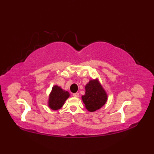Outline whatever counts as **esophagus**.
Segmentation results:
<instances>
[{
    "mask_svg": "<svg viewBox=\"0 0 154 154\" xmlns=\"http://www.w3.org/2000/svg\"><path fill=\"white\" fill-rule=\"evenodd\" d=\"M72 95H73V97H76V98H78V97H79V93H73V94H72Z\"/></svg>",
    "mask_w": 154,
    "mask_h": 154,
    "instance_id": "esophagus-1",
    "label": "esophagus"
}]
</instances>
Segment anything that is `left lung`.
Returning <instances> with one entry per match:
<instances>
[{
    "label": "left lung",
    "mask_w": 154,
    "mask_h": 154,
    "mask_svg": "<svg viewBox=\"0 0 154 154\" xmlns=\"http://www.w3.org/2000/svg\"><path fill=\"white\" fill-rule=\"evenodd\" d=\"M85 90V94L82 98L88 110L94 112L105 104L107 94L97 79L90 81Z\"/></svg>",
    "instance_id": "8db88e82"
}]
</instances>
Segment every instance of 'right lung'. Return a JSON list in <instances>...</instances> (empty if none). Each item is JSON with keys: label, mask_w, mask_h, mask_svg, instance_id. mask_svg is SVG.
<instances>
[{"label": "right lung", "mask_w": 154, "mask_h": 154, "mask_svg": "<svg viewBox=\"0 0 154 154\" xmlns=\"http://www.w3.org/2000/svg\"><path fill=\"white\" fill-rule=\"evenodd\" d=\"M69 97V93L68 91L63 90L58 86H54L49 95L48 105L50 108L57 110L63 106L65 101Z\"/></svg>", "instance_id": "right-lung-1"}]
</instances>
